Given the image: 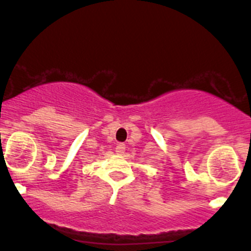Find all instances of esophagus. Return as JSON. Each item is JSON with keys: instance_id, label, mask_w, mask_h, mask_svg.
<instances>
[{"instance_id": "1", "label": "esophagus", "mask_w": 251, "mask_h": 251, "mask_svg": "<svg viewBox=\"0 0 251 251\" xmlns=\"http://www.w3.org/2000/svg\"><path fill=\"white\" fill-rule=\"evenodd\" d=\"M116 153L118 154H124L125 153V149H126V146L124 143H119L118 146H116Z\"/></svg>"}]
</instances>
